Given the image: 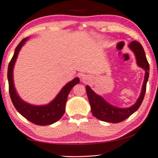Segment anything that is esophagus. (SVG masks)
<instances>
[{"label":"esophagus","instance_id":"1","mask_svg":"<svg viewBox=\"0 0 158 158\" xmlns=\"http://www.w3.org/2000/svg\"><path fill=\"white\" fill-rule=\"evenodd\" d=\"M82 79H83L84 80V79H85V77H82Z\"/></svg>","mask_w":158,"mask_h":158}]
</instances>
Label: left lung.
I'll return each instance as SVG.
<instances>
[{
	"mask_svg": "<svg viewBox=\"0 0 158 158\" xmlns=\"http://www.w3.org/2000/svg\"><path fill=\"white\" fill-rule=\"evenodd\" d=\"M128 47L135 54L138 65L145 69V71L142 91L135 104L129 108L122 109V108H118L110 105V103L106 102L102 96L97 95L93 90H91L90 86L86 85V94L91 106L92 114L96 118L102 121L117 123L124 121L139 109L144 98L145 91H146V84L148 77H149V64L145 56L144 49L140 43L137 41H133L128 44Z\"/></svg>",
	"mask_w": 158,
	"mask_h": 158,
	"instance_id": "obj_1",
	"label": "left lung"
}]
</instances>
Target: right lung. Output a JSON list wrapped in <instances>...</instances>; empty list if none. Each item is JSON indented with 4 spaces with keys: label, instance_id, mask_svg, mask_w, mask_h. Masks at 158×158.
I'll list each match as a JSON object with an SVG mask.
<instances>
[{
    "label": "right lung",
    "instance_id": "add662e5",
    "mask_svg": "<svg viewBox=\"0 0 158 158\" xmlns=\"http://www.w3.org/2000/svg\"><path fill=\"white\" fill-rule=\"evenodd\" d=\"M28 40L23 39L15 49V53L8 64V80L9 84V94L16 110L28 121L38 126L51 125L59 121L65 112V105L68 95L74 85L79 83V79L76 77L63 87L55 99L47 105L34 106L21 99L15 90L13 83V71L19 51Z\"/></svg>",
    "mask_w": 158,
    "mask_h": 158
}]
</instances>
